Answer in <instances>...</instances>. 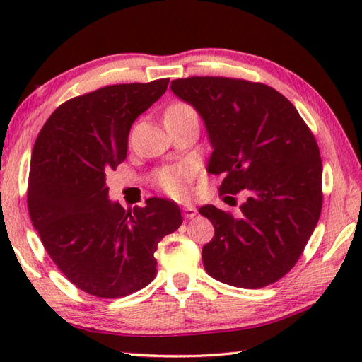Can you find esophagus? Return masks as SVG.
<instances>
[{"mask_svg": "<svg viewBox=\"0 0 362 362\" xmlns=\"http://www.w3.org/2000/svg\"><path fill=\"white\" fill-rule=\"evenodd\" d=\"M182 212H183V217H185V218H193L196 214H198L196 207H193V206H183Z\"/></svg>", "mask_w": 362, "mask_h": 362, "instance_id": "esophagus-1", "label": "esophagus"}]
</instances>
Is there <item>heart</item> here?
Instances as JSON below:
<instances>
[{
	"label": "heart",
	"instance_id": "heart-1",
	"mask_svg": "<svg viewBox=\"0 0 362 362\" xmlns=\"http://www.w3.org/2000/svg\"><path fill=\"white\" fill-rule=\"evenodd\" d=\"M183 110H189V107L183 105V103H175V105L170 107L166 115L183 112ZM158 183L164 192L169 193L170 196H175V198H180L187 193L189 179H192V168L187 166V164H179V166H168L159 170L158 175Z\"/></svg>",
	"mask_w": 362,
	"mask_h": 362
}]
</instances>
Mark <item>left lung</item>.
Returning a JSON list of instances; mask_svg holds the SVG:
<instances>
[{
    "label": "left lung",
    "instance_id": "left-lung-1",
    "mask_svg": "<svg viewBox=\"0 0 362 362\" xmlns=\"http://www.w3.org/2000/svg\"><path fill=\"white\" fill-rule=\"evenodd\" d=\"M173 93L204 121L212 145L207 173L222 175L220 194L244 192L240 214L207 204L214 225L203 247L209 276L260 289L291 272L322 207V163L296 107L262 83L222 76L174 79Z\"/></svg>",
    "mask_w": 362,
    "mask_h": 362
}]
</instances>
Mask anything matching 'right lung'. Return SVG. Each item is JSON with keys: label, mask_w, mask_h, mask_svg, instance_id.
<instances>
[{"label": "right lung", "mask_w": 362, "mask_h": 362, "mask_svg": "<svg viewBox=\"0 0 362 362\" xmlns=\"http://www.w3.org/2000/svg\"><path fill=\"white\" fill-rule=\"evenodd\" d=\"M169 79L113 84L62 103L36 139L28 212L66 279L102 298L129 296L156 276L158 243L182 225L161 198L126 211L108 199L105 177L126 159L132 122L166 93Z\"/></svg>", "instance_id": "1"}]
</instances>
